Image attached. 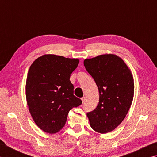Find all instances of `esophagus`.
<instances>
[{
    "label": "esophagus",
    "instance_id": "34e87169",
    "mask_svg": "<svg viewBox=\"0 0 157 157\" xmlns=\"http://www.w3.org/2000/svg\"><path fill=\"white\" fill-rule=\"evenodd\" d=\"M81 100H82V103H84V102H85V100H86V97L82 98H81Z\"/></svg>",
    "mask_w": 157,
    "mask_h": 157
}]
</instances>
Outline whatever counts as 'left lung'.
<instances>
[{"label": "left lung", "mask_w": 157, "mask_h": 157, "mask_svg": "<svg viewBox=\"0 0 157 157\" xmlns=\"http://www.w3.org/2000/svg\"><path fill=\"white\" fill-rule=\"evenodd\" d=\"M84 66L100 94L97 108L87 114L90 125L98 133L110 132L122 123L132 105L134 94L132 72L114 54L85 59Z\"/></svg>", "instance_id": "1"}]
</instances>
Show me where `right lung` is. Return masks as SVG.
Segmentation results:
<instances>
[{
  "instance_id": "right-lung-1",
  "label": "right lung",
  "mask_w": 157,
  "mask_h": 157,
  "mask_svg": "<svg viewBox=\"0 0 157 157\" xmlns=\"http://www.w3.org/2000/svg\"><path fill=\"white\" fill-rule=\"evenodd\" d=\"M78 63V59L46 54L30 66L25 83L27 104L34 123L43 132H59L69 111L82 104L73 94L74 86L70 81Z\"/></svg>"
}]
</instances>
